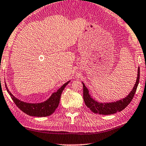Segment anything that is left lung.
<instances>
[{"instance_id": "left-lung-1", "label": "left lung", "mask_w": 146, "mask_h": 146, "mask_svg": "<svg viewBox=\"0 0 146 146\" xmlns=\"http://www.w3.org/2000/svg\"><path fill=\"white\" fill-rule=\"evenodd\" d=\"M139 80H140V67H138V75H137L136 83L129 95L125 98L119 100L118 101L114 102H105V103L99 102L93 98L92 96L89 93L88 89L82 82V85H83V98L85 105L93 113L100 115H111L116 113L117 112L121 111L132 101L136 93L137 87H138L139 83Z\"/></svg>"}]
</instances>
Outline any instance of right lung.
Wrapping results in <instances>:
<instances>
[{
  "label": "right lung",
  "instance_id": "right-lung-1",
  "mask_svg": "<svg viewBox=\"0 0 146 146\" xmlns=\"http://www.w3.org/2000/svg\"><path fill=\"white\" fill-rule=\"evenodd\" d=\"M70 80L66 82L64 84L60 87L58 90L55 92H53L52 95L45 100L40 103H28L21 101L17 99L8 90L6 83L5 82V86L8 94L10 95L11 98L13 100L16 105L18 108L30 116L34 117H47L55 111V110L58 107L60 104V97L62 95L63 90H64L65 87L68 84Z\"/></svg>",
  "mask_w": 146,
  "mask_h": 146
}]
</instances>
